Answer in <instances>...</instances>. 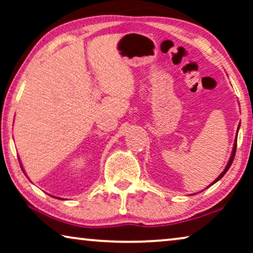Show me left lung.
I'll list each match as a JSON object with an SVG mask.
<instances>
[{
	"label": "left lung",
	"instance_id": "left-lung-1",
	"mask_svg": "<svg viewBox=\"0 0 253 253\" xmlns=\"http://www.w3.org/2000/svg\"><path fill=\"white\" fill-rule=\"evenodd\" d=\"M240 126H241V123L238 124V127H237V133H238V129H240ZM236 146H237V134H236V139H235V143H234V146H233V152H231V155H230V158H229V161H228V164H227V166H226V168L223 169V171L221 172V174L217 176L216 177V179L215 181H213V183H211V185H213L214 183H216L217 181H219V179H221L224 176V174H226V172L228 171V169L230 168V166H231V164H233V161H234V158H235V153H236Z\"/></svg>",
	"mask_w": 253,
	"mask_h": 253
}]
</instances>
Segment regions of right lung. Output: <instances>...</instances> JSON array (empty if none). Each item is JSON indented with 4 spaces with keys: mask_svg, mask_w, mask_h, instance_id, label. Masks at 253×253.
I'll use <instances>...</instances> for the list:
<instances>
[{
    "mask_svg": "<svg viewBox=\"0 0 253 253\" xmlns=\"http://www.w3.org/2000/svg\"><path fill=\"white\" fill-rule=\"evenodd\" d=\"M19 164H20V167H22V170L24 171V168H23V165H22V162H20V160H19ZM24 174H25V171H24ZM55 198H57V199H61V198H58V197H55Z\"/></svg>",
    "mask_w": 253,
    "mask_h": 253,
    "instance_id": "add662e5",
    "label": "right lung"
}]
</instances>
